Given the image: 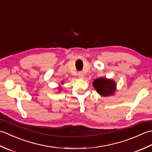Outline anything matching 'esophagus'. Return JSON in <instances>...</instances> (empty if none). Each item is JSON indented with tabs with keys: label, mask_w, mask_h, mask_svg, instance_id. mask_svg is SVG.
Instances as JSON below:
<instances>
[{
	"label": "esophagus",
	"mask_w": 152,
	"mask_h": 152,
	"mask_svg": "<svg viewBox=\"0 0 152 152\" xmlns=\"http://www.w3.org/2000/svg\"><path fill=\"white\" fill-rule=\"evenodd\" d=\"M78 76V78L80 79H83V78H84V74H83L82 72H79Z\"/></svg>",
	"instance_id": "34e87169"
}]
</instances>
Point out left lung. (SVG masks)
I'll use <instances>...</instances> for the list:
<instances>
[{"instance_id": "obj_1", "label": "left lung", "mask_w": 152, "mask_h": 152, "mask_svg": "<svg viewBox=\"0 0 152 152\" xmlns=\"http://www.w3.org/2000/svg\"><path fill=\"white\" fill-rule=\"evenodd\" d=\"M93 86L99 94L106 96L114 94L117 85L113 80L100 78L93 81Z\"/></svg>"}]
</instances>
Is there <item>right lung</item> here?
Here are the masks:
<instances>
[{"mask_svg":"<svg viewBox=\"0 0 152 152\" xmlns=\"http://www.w3.org/2000/svg\"><path fill=\"white\" fill-rule=\"evenodd\" d=\"M62 83H63V82H62Z\"/></svg>","mask_w":152,"mask_h":152,"instance_id":"add662e5","label":"right lung"}]
</instances>
